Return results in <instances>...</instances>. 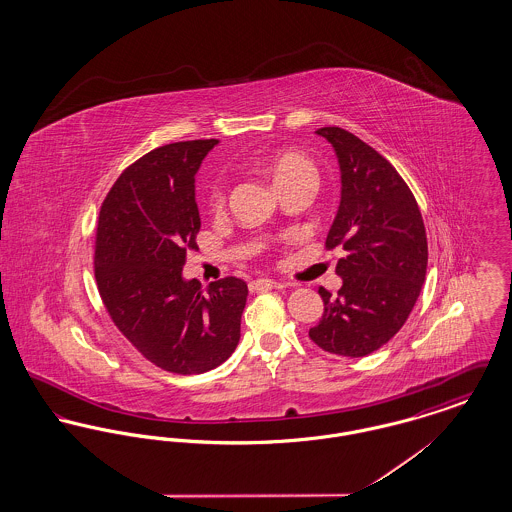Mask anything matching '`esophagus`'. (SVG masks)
<instances>
[{
    "mask_svg": "<svg viewBox=\"0 0 512 512\" xmlns=\"http://www.w3.org/2000/svg\"><path fill=\"white\" fill-rule=\"evenodd\" d=\"M276 288H282V284H278V282H274V280H268V278H259V280H253V282H249V290H251V292L276 290Z\"/></svg>",
    "mask_w": 512,
    "mask_h": 512,
    "instance_id": "obj_1",
    "label": "esophagus"
}]
</instances>
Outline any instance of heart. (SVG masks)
<instances>
[{"label": "heart", "instance_id": "obj_1", "mask_svg": "<svg viewBox=\"0 0 512 512\" xmlns=\"http://www.w3.org/2000/svg\"><path fill=\"white\" fill-rule=\"evenodd\" d=\"M265 169L272 176L278 190L290 188L295 184H317L318 171L315 163L297 151H278L265 159ZM228 195V182L224 176H217L207 186V203L213 211L222 209Z\"/></svg>", "mask_w": 512, "mask_h": 512}]
</instances>
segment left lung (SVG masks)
I'll list each match as a JSON object with an SVG mask.
<instances>
[{
    "mask_svg": "<svg viewBox=\"0 0 512 512\" xmlns=\"http://www.w3.org/2000/svg\"><path fill=\"white\" fill-rule=\"evenodd\" d=\"M336 149L341 171L338 215L326 249L341 247L336 295L320 288L324 313L309 338L341 357H365L401 330L420 295L428 240L411 188L374 147L340 126L318 128Z\"/></svg>",
    "mask_w": 512,
    "mask_h": 512,
    "instance_id": "1",
    "label": "left lung"
}]
</instances>
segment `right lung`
Segmentation results:
<instances>
[{
	"label": "right lung",
	"instance_id": "obj_1",
	"mask_svg": "<svg viewBox=\"0 0 512 512\" xmlns=\"http://www.w3.org/2000/svg\"><path fill=\"white\" fill-rule=\"evenodd\" d=\"M217 144L192 140L151 149L122 171L99 209V297L134 349L174 374L217 368L240 341L244 280L226 276L201 290L197 280L182 278L201 226L195 172Z\"/></svg>",
	"mask_w": 512,
	"mask_h": 512
}]
</instances>
